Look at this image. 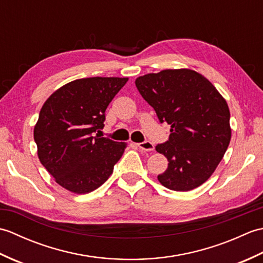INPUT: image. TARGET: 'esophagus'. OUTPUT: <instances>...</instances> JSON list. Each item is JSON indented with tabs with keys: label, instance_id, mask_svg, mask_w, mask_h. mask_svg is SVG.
<instances>
[{
	"label": "esophagus",
	"instance_id": "obj_1",
	"mask_svg": "<svg viewBox=\"0 0 263 263\" xmlns=\"http://www.w3.org/2000/svg\"><path fill=\"white\" fill-rule=\"evenodd\" d=\"M137 146L139 147V149H141L142 152H153V150L155 149L154 143L150 142V141H144V142L137 143Z\"/></svg>",
	"mask_w": 263,
	"mask_h": 263
}]
</instances>
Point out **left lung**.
Segmentation results:
<instances>
[{"instance_id": "8db88e82", "label": "left lung", "mask_w": 263, "mask_h": 263, "mask_svg": "<svg viewBox=\"0 0 263 263\" xmlns=\"http://www.w3.org/2000/svg\"><path fill=\"white\" fill-rule=\"evenodd\" d=\"M142 98L159 121L171 125L168 141L156 150L168 160L161 185L190 191L214 174L231 141L226 99L202 74L190 69H167L136 79Z\"/></svg>"}]
</instances>
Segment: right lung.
<instances>
[{
  "label": "right lung",
  "mask_w": 263,
  "mask_h": 263,
  "mask_svg": "<svg viewBox=\"0 0 263 263\" xmlns=\"http://www.w3.org/2000/svg\"><path fill=\"white\" fill-rule=\"evenodd\" d=\"M128 78L92 77L55 90L39 111L33 127L37 155L59 185L86 194L107 181L126 148L102 138L105 110ZM99 132V131H98Z\"/></svg>",
  "instance_id": "right-lung-1"
}]
</instances>
